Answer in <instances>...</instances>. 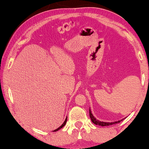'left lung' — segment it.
I'll return each instance as SVG.
<instances>
[{
  "label": "left lung",
  "mask_w": 149,
  "mask_h": 149,
  "mask_svg": "<svg viewBox=\"0 0 149 149\" xmlns=\"http://www.w3.org/2000/svg\"><path fill=\"white\" fill-rule=\"evenodd\" d=\"M89 116H90L91 121H92L93 123L95 124V125H100V126L111 125H113V124H115V123H119V122H121V121H122V120H123V119H121V120H119V121H114V122H104V121H99V120L96 119L94 117V116H93V114L91 113V111L90 108H89Z\"/></svg>",
  "instance_id": "1"
}]
</instances>
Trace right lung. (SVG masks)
I'll return each mask as SVG.
<instances>
[{
  "label": "right lung",
  "mask_w": 149,
  "mask_h": 149,
  "mask_svg": "<svg viewBox=\"0 0 149 149\" xmlns=\"http://www.w3.org/2000/svg\"><path fill=\"white\" fill-rule=\"evenodd\" d=\"M66 121H67V117H66V119H65V121H64V123H62V125H61V126H60V127H59L58 128H57V129L56 130H54V132H57V131H58V130H60L61 129V128H62L63 127H64V126L65 125V124H66Z\"/></svg>",
  "instance_id": "right-lung-1"
}]
</instances>
